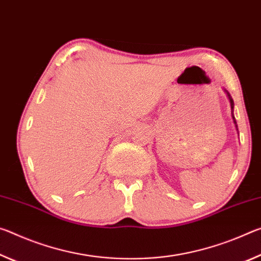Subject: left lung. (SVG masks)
I'll list each match as a JSON object with an SVG mask.
<instances>
[{
	"label": "left lung",
	"mask_w": 261,
	"mask_h": 261,
	"mask_svg": "<svg viewBox=\"0 0 261 261\" xmlns=\"http://www.w3.org/2000/svg\"><path fill=\"white\" fill-rule=\"evenodd\" d=\"M225 92H227V95H228V97H229V100H230V104H231V115H232V119H233V123L234 125H236V128H237V122H236V119H234V117H233V100H232V98H231V96L229 95V92L225 90ZM237 130H238V128H237Z\"/></svg>",
	"instance_id": "obj_1"
}]
</instances>
